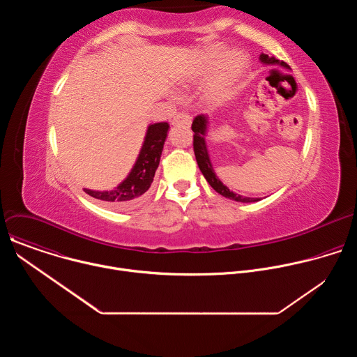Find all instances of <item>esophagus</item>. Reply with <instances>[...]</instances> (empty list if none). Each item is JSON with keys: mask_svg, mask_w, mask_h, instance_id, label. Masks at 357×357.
Masks as SVG:
<instances>
[{"mask_svg": "<svg viewBox=\"0 0 357 357\" xmlns=\"http://www.w3.org/2000/svg\"><path fill=\"white\" fill-rule=\"evenodd\" d=\"M179 124H183L186 127H189L192 124V117L186 113H179L176 114L174 119H172V126H179Z\"/></svg>", "mask_w": 357, "mask_h": 357, "instance_id": "esophagus-1", "label": "esophagus"}]
</instances>
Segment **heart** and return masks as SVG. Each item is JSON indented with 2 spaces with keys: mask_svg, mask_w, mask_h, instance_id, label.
Segmentation results:
<instances>
[{
  "mask_svg": "<svg viewBox=\"0 0 357 357\" xmlns=\"http://www.w3.org/2000/svg\"><path fill=\"white\" fill-rule=\"evenodd\" d=\"M222 56V46L209 49L182 79L183 84L190 86L202 83L211 75L202 90V101L211 107L220 106L231 97L245 68V58L238 50L229 52L223 59Z\"/></svg>",
  "mask_w": 357,
  "mask_h": 357,
  "instance_id": "obj_1",
  "label": "heart"
}]
</instances>
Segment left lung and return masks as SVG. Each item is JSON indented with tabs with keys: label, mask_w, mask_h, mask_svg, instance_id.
Instances as JSON below:
<instances>
[{
	"label": "left lung",
	"mask_w": 357,
	"mask_h": 357,
	"mask_svg": "<svg viewBox=\"0 0 357 357\" xmlns=\"http://www.w3.org/2000/svg\"><path fill=\"white\" fill-rule=\"evenodd\" d=\"M259 61L261 62V65L264 66H281L284 69H289V66L284 62H280L278 59H275L274 56H268L261 54ZM208 130H209V117L205 114L197 116L193 123H192V131L193 134V151H195V157H196V162L197 167L200 169V172L205 176V179L209 182V185L222 196L229 197L231 200L236 202H243V203H252V202H259L261 200L260 197H248V196H243L238 195L236 192H233L231 189H229L216 175L212 161H211V155H209V149H208V142H206V135H208Z\"/></svg>",
	"instance_id": "obj_1"
}]
</instances>
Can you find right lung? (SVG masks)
<instances>
[{"label":"right lung","mask_w":357,"mask_h":357,"mask_svg":"<svg viewBox=\"0 0 357 357\" xmlns=\"http://www.w3.org/2000/svg\"><path fill=\"white\" fill-rule=\"evenodd\" d=\"M168 123H154L146 127L144 142L138 152V157L128 172V175L113 189L93 190L84 189L87 195L94 199L107 203L110 208L123 211L128 209L142 199L154 181L160 165L164 144L168 135Z\"/></svg>","instance_id":"obj_1"}]
</instances>
